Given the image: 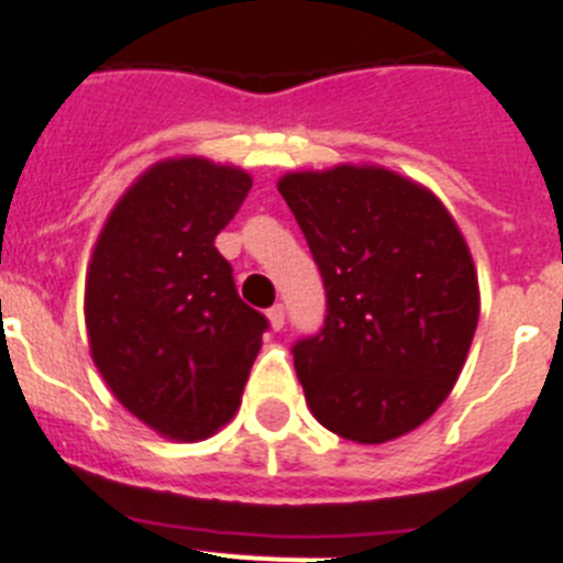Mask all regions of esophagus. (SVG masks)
Returning <instances> with one entry per match:
<instances>
[{
  "instance_id": "esophagus-1",
  "label": "esophagus",
  "mask_w": 563,
  "mask_h": 563,
  "mask_svg": "<svg viewBox=\"0 0 563 563\" xmlns=\"http://www.w3.org/2000/svg\"><path fill=\"white\" fill-rule=\"evenodd\" d=\"M266 317H269L272 331H283V325H286V308H283V306H272L269 311H266Z\"/></svg>"
}]
</instances>
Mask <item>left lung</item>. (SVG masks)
Here are the masks:
<instances>
[{"label": "left lung", "mask_w": 563, "mask_h": 563, "mask_svg": "<svg viewBox=\"0 0 563 563\" xmlns=\"http://www.w3.org/2000/svg\"><path fill=\"white\" fill-rule=\"evenodd\" d=\"M277 190L325 283V328L294 344L313 418L387 443L438 412L479 319L477 269L443 201L378 165L294 170Z\"/></svg>", "instance_id": "8db88e82"}]
</instances>
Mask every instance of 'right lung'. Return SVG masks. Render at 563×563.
Here are the masks:
<instances>
[{"instance_id":"1","label":"right lung","mask_w":563,"mask_h":563,"mask_svg":"<svg viewBox=\"0 0 563 563\" xmlns=\"http://www.w3.org/2000/svg\"><path fill=\"white\" fill-rule=\"evenodd\" d=\"M250 187L244 168L205 156L156 162L111 207L86 269L95 367L170 440L210 438L238 412L269 328L216 250Z\"/></svg>"}]
</instances>
